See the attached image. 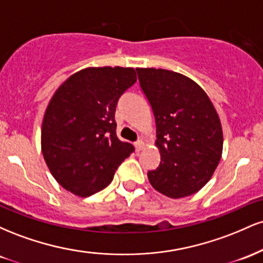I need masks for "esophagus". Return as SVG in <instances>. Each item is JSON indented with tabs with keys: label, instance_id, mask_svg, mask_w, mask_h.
<instances>
[{
	"label": "esophagus",
	"instance_id": "obj_1",
	"mask_svg": "<svg viewBox=\"0 0 263 263\" xmlns=\"http://www.w3.org/2000/svg\"><path fill=\"white\" fill-rule=\"evenodd\" d=\"M135 147H136V149H137V151L143 149V147H144V141H143V140L136 141V142H135Z\"/></svg>",
	"mask_w": 263,
	"mask_h": 263
}]
</instances>
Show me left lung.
Here are the masks:
<instances>
[{"mask_svg":"<svg viewBox=\"0 0 263 263\" xmlns=\"http://www.w3.org/2000/svg\"><path fill=\"white\" fill-rule=\"evenodd\" d=\"M142 91L156 120L161 163L147 173L151 185L168 198L194 194L209 182L222 153L219 115L206 92L185 75L137 68Z\"/></svg>","mask_w":263,"mask_h":263,"instance_id":"left-lung-1","label":"left lung"}]
</instances>
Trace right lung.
Returning <instances> with one entry per match:
<instances>
[{"mask_svg": "<svg viewBox=\"0 0 263 263\" xmlns=\"http://www.w3.org/2000/svg\"><path fill=\"white\" fill-rule=\"evenodd\" d=\"M136 80L134 68H86L54 92L42 125V153L64 189L83 198L100 192L135 151L117 138L115 111Z\"/></svg>", "mask_w": 263, "mask_h": 263, "instance_id": "1", "label": "right lung"}]
</instances>
